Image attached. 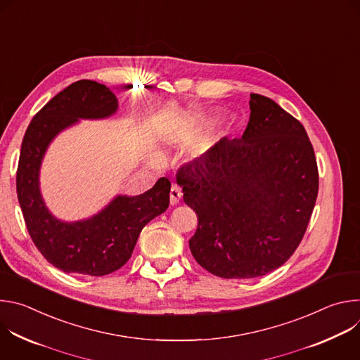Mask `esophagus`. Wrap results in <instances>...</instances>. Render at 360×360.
<instances>
[{"label":"esophagus","instance_id":"esophagus-1","mask_svg":"<svg viewBox=\"0 0 360 360\" xmlns=\"http://www.w3.org/2000/svg\"><path fill=\"white\" fill-rule=\"evenodd\" d=\"M181 198H182V191H181V188H179L176 184H172L171 192H169V202H171V205H176Z\"/></svg>","mask_w":360,"mask_h":360}]
</instances>
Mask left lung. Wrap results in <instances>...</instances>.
<instances>
[{
	"mask_svg": "<svg viewBox=\"0 0 360 360\" xmlns=\"http://www.w3.org/2000/svg\"><path fill=\"white\" fill-rule=\"evenodd\" d=\"M249 107L242 138H222L176 171L184 202L198 217L193 258L225 279L282 266L306 232L319 189L303 125L268 96L250 94Z\"/></svg>",
	"mask_w": 360,
	"mask_h": 360,
	"instance_id": "8db88e82",
	"label": "left lung"
}]
</instances>
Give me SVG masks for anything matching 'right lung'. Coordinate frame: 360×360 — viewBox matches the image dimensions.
I'll list each match as a JSON object with an SVG mask.
<instances>
[{"label":"right lung","mask_w":360,"mask_h":360,"mask_svg":"<svg viewBox=\"0 0 360 360\" xmlns=\"http://www.w3.org/2000/svg\"><path fill=\"white\" fill-rule=\"evenodd\" d=\"M117 107L108 86L89 79L77 81L34 115L22 139L17 195L24 221L44 258L67 274L104 276L118 271L131 258L142 228L169 207L171 182L161 178L142 195L115 198L88 221L65 224L46 211L38 172L51 139L78 118H105Z\"/></svg>","instance_id":"1"}]
</instances>
